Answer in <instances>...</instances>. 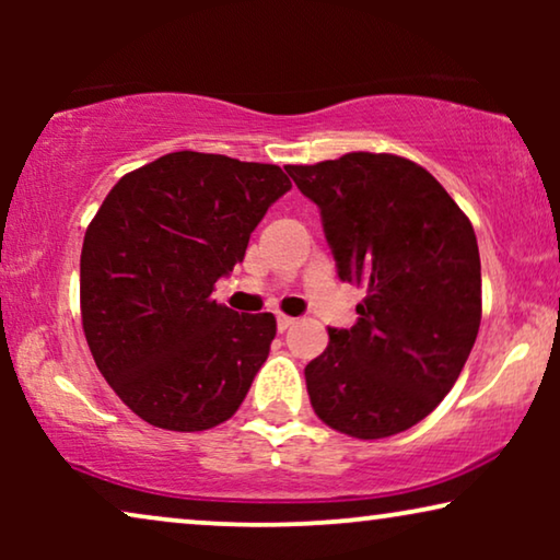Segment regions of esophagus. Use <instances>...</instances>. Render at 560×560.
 Wrapping results in <instances>:
<instances>
[{"label": "esophagus", "mask_w": 560, "mask_h": 560, "mask_svg": "<svg viewBox=\"0 0 560 560\" xmlns=\"http://www.w3.org/2000/svg\"><path fill=\"white\" fill-rule=\"evenodd\" d=\"M295 324V318L285 316V313H278V331H285V328H290Z\"/></svg>", "instance_id": "34e87169"}]
</instances>
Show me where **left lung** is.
Here are the masks:
<instances>
[{
    "instance_id": "8db88e82",
    "label": "left lung",
    "mask_w": 560,
    "mask_h": 560,
    "mask_svg": "<svg viewBox=\"0 0 560 560\" xmlns=\"http://www.w3.org/2000/svg\"><path fill=\"white\" fill-rule=\"evenodd\" d=\"M320 211L339 280L364 290L357 324L328 328L305 366L316 416L354 439L420 423L454 387L481 320L477 234L425 167L349 152L288 165Z\"/></svg>"
}]
</instances>
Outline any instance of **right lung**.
<instances>
[{"mask_svg":"<svg viewBox=\"0 0 560 560\" xmlns=\"http://www.w3.org/2000/svg\"><path fill=\"white\" fill-rule=\"evenodd\" d=\"M288 190L278 165L183 150L104 198L81 249L83 334L104 380L150 425L194 433L240 410L278 326L211 293Z\"/></svg>","mask_w":560,"mask_h":560,"instance_id":"add662e5","label":"right lung"}]
</instances>
